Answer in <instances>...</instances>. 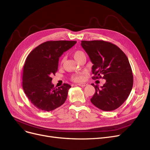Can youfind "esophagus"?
<instances>
[{"instance_id": "1", "label": "esophagus", "mask_w": 150, "mask_h": 150, "mask_svg": "<svg viewBox=\"0 0 150 150\" xmlns=\"http://www.w3.org/2000/svg\"><path fill=\"white\" fill-rule=\"evenodd\" d=\"M77 85H78L80 86H82V87H84V86L87 85L86 83H79V84H77Z\"/></svg>"}]
</instances>
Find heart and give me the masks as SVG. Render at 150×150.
Here are the masks:
<instances>
[{
  "instance_id": "obj_1",
  "label": "heart",
  "mask_w": 150,
  "mask_h": 150,
  "mask_svg": "<svg viewBox=\"0 0 150 150\" xmlns=\"http://www.w3.org/2000/svg\"><path fill=\"white\" fill-rule=\"evenodd\" d=\"M73 56L77 62H78V61L80 59H81L82 57H85V54L84 53L83 51H80V50H77V51H75L73 53ZM62 62H63V60H61V63H62ZM85 75V71L77 72V73L73 74L70 76V79L71 81H75V82H80L84 80Z\"/></svg>"
}]
</instances>
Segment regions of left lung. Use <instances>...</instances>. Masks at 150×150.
Here are the masks:
<instances>
[{
  "label": "left lung",
  "instance_id": "left-lung-1",
  "mask_svg": "<svg viewBox=\"0 0 150 150\" xmlns=\"http://www.w3.org/2000/svg\"><path fill=\"white\" fill-rule=\"evenodd\" d=\"M81 45L93 64L92 79L106 80L101 88L91 84L96 91L91 102L105 111L117 109L129 97L134 83L128 58L119 47L110 42L81 41Z\"/></svg>",
  "mask_w": 150,
  "mask_h": 150
}]
</instances>
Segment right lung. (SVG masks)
<instances>
[{"label":"right lung","mask_w":150,"mask_h":150,"mask_svg":"<svg viewBox=\"0 0 150 150\" xmlns=\"http://www.w3.org/2000/svg\"><path fill=\"white\" fill-rule=\"evenodd\" d=\"M75 41H49L37 46L28 55L23 66L22 86L30 101L38 109L51 111L62 105L71 88L64 83L56 88L52 76L58 69L59 57L74 46Z\"/></svg>","instance_id":"add662e5"}]
</instances>
